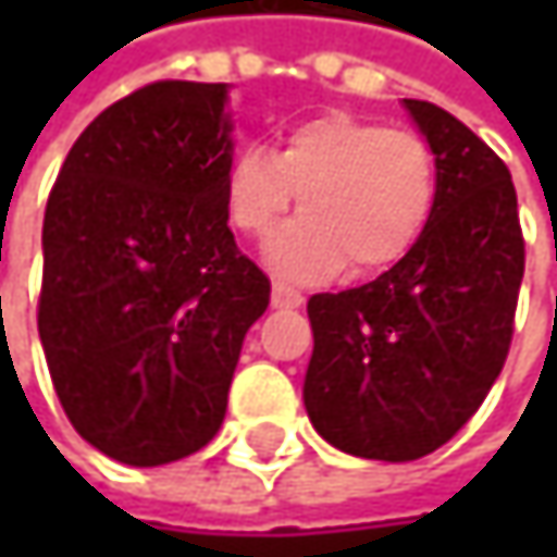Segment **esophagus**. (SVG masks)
Wrapping results in <instances>:
<instances>
[{"instance_id": "esophagus-1", "label": "esophagus", "mask_w": 557, "mask_h": 557, "mask_svg": "<svg viewBox=\"0 0 557 557\" xmlns=\"http://www.w3.org/2000/svg\"><path fill=\"white\" fill-rule=\"evenodd\" d=\"M271 302H274V309H299L302 306V293H296V289H289L283 283H274Z\"/></svg>"}]
</instances>
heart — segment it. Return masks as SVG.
I'll return each instance as SVG.
<instances>
[{
	"instance_id": "heart-1",
	"label": "heart",
	"mask_w": 557,
	"mask_h": 557,
	"mask_svg": "<svg viewBox=\"0 0 557 557\" xmlns=\"http://www.w3.org/2000/svg\"><path fill=\"white\" fill-rule=\"evenodd\" d=\"M299 215L264 245V264L283 280L371 277L399 264L422 238L438 193L429 141L355 112H319L289 125L277 151L242 148L225 168L228 222L258 238L289 209Z\"/></svg>"
}]
</instances>
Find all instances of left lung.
Segmentation results:
<instances>
[{"label": "left lung", "instance_id": "obj_1", "mask_svg": "<svg viewBox=\"0 0 557 557\" xmlns=\"http://www.w3.org/2000/svg\"><path fill=\"white\" fill-rule=\"evenodd\" d=\"M403 106L435 154L432 219L387 274L306 306V412L329 445L371 461H416L478 412L509 351L525 268L506 164L451 112Z\"/></svg>", "mask_w": 557, "mask_h": 557}]
</instances>
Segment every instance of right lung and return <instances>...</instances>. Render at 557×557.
Segmentation results:
<instances>
[{"label": "right lung", "mask_w": 557, "mask_h": 557, "mask_svg": "<svg viewBox=\"0 0 557 557\" xmlns=\"http://www.w3.org/2000/svg\"><path fill=\"white\" fill-rule=\"evenodd\" d=\"M228 83H151L70 148L45 212L38 335L102 455L158 468L209 445L271 280L228 228Z\"/></svg>", "instance_id": "right-lung-1"}]
</instances>
